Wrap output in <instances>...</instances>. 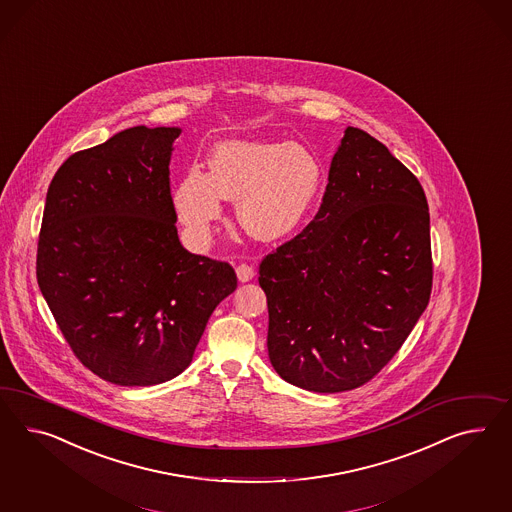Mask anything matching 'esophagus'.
<instances>
[{"instance_id": "esophagus-1", "label": "esophagus", "mask_w": 512, "mask_h": 512, "mask_svg": "<svg viewBox=\"0 0 512 512\" xmlns=\"http://www.w3.org/2000/svg\"><path fill=\"white\" fill-rule=\"evenodd\" d=\"M236 276H238L240 283H248V281H251V279L255 277V270H253V266H249V264H238V266H236Z\"/></svg>"}]
</instances>
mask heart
Here are the masks:
<instances>
[{
    "instance_id": "1",
    "label": "heart",
    "mask_w": 512,
    "mask_h": 512,
    "mask_svg": "<svg viewBox=\"0 0 512 512\" xmlns=\"http://www.w3.org/2000/svg\"><path fill=\"white\" fill-rule=\"evenodd\" d=\"M324 186L317 152L300 143L223 139L199 167L180 177L173 205L195 244H205L223 214V199L236 201V220L251 238L279 242L294 235Z\"/></svg>"
}]
</instances>
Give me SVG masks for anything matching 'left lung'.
Returning a JSON list of instances; mask_svg holds the SVG:
<instances>
[{
  "instance_id": "left-lung-1",
  "label": "left lung",
  "mask_w": 512,
  "mask_h": 512,
  "mask_svg": "<svg viewBox=\"0 0 512 512\" xmlns=\"http://www.w3.org/2000/svg\"><path fill=\"white\" fill-rule=\"evenodd\" d=\"M268 358L292 386L341 393L391 360L429 305L430 216L419 180L348 126L315 220L266 255Z\"/></svg>"
}]
</instances>
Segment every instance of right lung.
<instances>
[{"mask_svg": "<svg viewBox=\"0 0 512 512\" xmlns=\"http://www.w3.org/2000/svg\"><path fill=\"white\" fill-rule=\"evenodd\" d=\"M180 132L126 128L67 158L46 194L39 289L76 358L117 386L182 373L236 289L229 264L180 244L169 190Z\"/></svg>", "mask_w": 512, "mask_h": 512, "instance_id": "right-lung-1", "label": "right lung"}]
</instances>
